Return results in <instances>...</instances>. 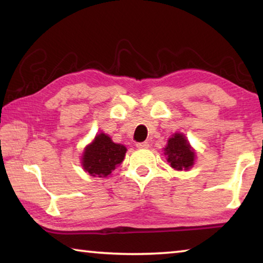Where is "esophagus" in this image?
Listing matches in <instances>:
<instances>
[{
    "label": "esophagus",
    "instance_id": "34e87169",
    "mask_svg": "<svg viewBox=\"0 0 263 263\" xmlns=\"http://www.w3.org/2000/svg\"><path fill=\"white\" fill-rule=\"evenodd\" d=\"M136 146L138 148H148L149 144L147 141H142V142H137Z\"/></svg>",
    "mask_w": 263,
    "mask_h": 263
}]
</instances>
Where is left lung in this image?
Instances as JSON below:
<instances>
[{
	"instance_id": "left-lung-1",
	"label": "left lung",
	"mask_w": 263,
	"mask_h": 263,
	"mask_svg": "<svg viewBox=\"0 0 263 263\" xmlns=\"http://www.w3.org/2000/svg\"><path fill=\"white\" fill-rule=\"evenodd\" d=\"M164 155L171 167L176 171H188L194 166L196 153L182 133H175L167 141Z\"/></svg>"
}]
</instances>
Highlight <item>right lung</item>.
<instances>
[{"instance_id":"1","label":"right lung","mask_w":263,"mask_h":263,"mask_svg":"<svg viewBox=\"0 0 263 263\" xmlns=\"http://www.w3.org/2000/svg\"><path fill=\"white\" fill-rule=\"evenodd\" d=\"M125 153V146L115 144L108 135L100 133L84 148L81 163L91 176L106 177L123 162Z\"/></svg>"}]
</instances>
